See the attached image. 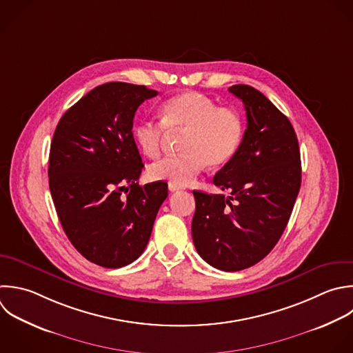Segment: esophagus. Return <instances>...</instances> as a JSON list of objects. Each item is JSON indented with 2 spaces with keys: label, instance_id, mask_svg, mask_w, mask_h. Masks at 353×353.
<instances>
[{
  "label": "esophagus",
  "instance_id": "obj_1",
  "mask_svg": "<svg viewBox=\"0 0 353 353\" xmlns=\"http://www.w3.org/2000/svg\"><path fill=\"white\" fill-rule=\"evenodd\" d=\"M168 189H170V192H178V190H181L183 188L179 186V185H175V183H168Z\"/></svg>",
  "mask_w": 353,
  "mask_h": 353
}]
</instances>
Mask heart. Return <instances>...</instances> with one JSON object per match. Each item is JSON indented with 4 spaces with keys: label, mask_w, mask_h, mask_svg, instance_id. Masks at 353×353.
<instances>
[{
    "label": "heart",
    "mask_w": 353,
    "mask_h": 353,
    "mask_svg": "<svg viewBox=\"0 0 353 353\" xmlns=\"http://www.w3.org/2000/svg\"><path fill=\"white\" fill-rule=\"evenodd\" d=\"M160 120L143 119L134 127V139L148 157L161 152L165 130L183 132V153L167 156L153 163L148 174L154 181L188 185L207 167L218 168L229 163L239 152L245 132L241 113L230 106L218 108L208 97L183 92L160 106Z\"/></svg>",
    "instance_id": "obj_1"
}]
</instances>
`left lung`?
<instances>
[{
    "label": "left lung",
    "mask_w": 353,
    "mask_h": 353,
    "mask_svg": "<svg viewBox=\"0 0 353 353\" xmlns=\"http://www.w3.org/2000/svg\"><path fill=\"white\" fill-rule=\"evenodd\" d=\"M229 92L244 105L247 130L212 179L229 196L193 190L192 236L207 263L236 272L263 259L281 237L301 188V156L290 120L263 94L245 84Z\"/></svg>",
    "instance_id": "1"
}]
</instances>
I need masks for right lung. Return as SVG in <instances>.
<instances>
[{"label": "right lung", "mask_w": 353, "mask_h": 353, "mask_svg": "<svg viewBox=\"0 0 353 353\" xmlns=\"http://www.w3.org/2000/svg\"><path fill=\"white\" fill-rule=\"evenodd\" d=\"M157 95L145 85L106 83L59 120L50 150V189L74 248L103 268L134 262L146 248L165 182L139 186L143 163L132 125L137 109Z\"/></svg>", "instance_id": "1"}]
</instances>
